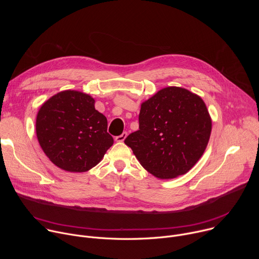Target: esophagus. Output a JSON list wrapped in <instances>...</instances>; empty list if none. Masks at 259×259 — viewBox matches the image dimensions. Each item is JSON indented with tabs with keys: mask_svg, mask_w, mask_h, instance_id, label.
Returning <instances> with one entry per match:
<instances>
[{
	"mask_svg": "<svg viewBox=\"0 0 259 259\" xmlns=\"http://www.w3.org/2000/svg\"><path fill=\"white\" fill-rule=\"evenodd\" d=\"M126 137H127V132H123L121 135L117 136V137L115 138V140H116L117 142H123Z\"/></svg>",
	"mask_w": 259,
	"mask_h": 259,
	"instance_id": "1",
	"label": "esophagus"
}]
</instances>
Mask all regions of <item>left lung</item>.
I'll list each match as a JSON object with an SVG mask.
<instances>
[{"instance_id": "obj_1", "label": "left lung", "mask_w": 259, "mask_h": 259, "mask_svg": "<svg viewBox=\"0 0 259 259\" xmlns=\"http://www.w3.org/2000/svg\"><path fill=\"white\" fill-rule=\"evenodd\" d=\"M212 121L203 99L166 87L141 103L139 130L125 139L140 165L160 179L188 173L203 156Z\"/></svg>"}]
</instances>
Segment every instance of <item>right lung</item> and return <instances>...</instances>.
Wrapping results in <instances>:
<instances>
[{"label": "right lung", "instance_id": "add662e5", "mask_svg": "<svg viewBox=\"0 0 259 259\" xmlns=\"http://www.w3.org/2000/svg\"><path fill=\"white\" fill-rule=\"evenodd\" d=\"M89 94L65 90L40 107L35 132L45 155L58 168L86 172L96 166L114 143L106 118Z\"/></svg>", "mask_w": 259, "mask_h": 259}]
</instances>
